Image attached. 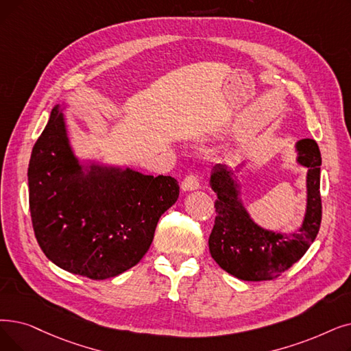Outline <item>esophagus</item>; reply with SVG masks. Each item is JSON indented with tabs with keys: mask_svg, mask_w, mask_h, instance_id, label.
<instances>
[{
	"mask_svg": "<svg viewBox=\"0 0 351 351\" xmlns=\"http://www.w3.org/2000/svg\"><path fill=\"white\" fill-rule=\"evenodd\" d=\"M180 188H182V191H185V192L199 189V179H197L196 175H188L184 180H182Z\"/></svg>",
	"mask_w": 351,
	"mask_h": 351,
	"instance_id": "obj_1",
	"label": "esophagus"
}]
</instances>
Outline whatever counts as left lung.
I'll list each match as a JSON object with an SVG mask.
<instances>
[{"label":"left lung","instance_id":"obj_1","mask_svg":"<svg viewBox=\"0 0 351 351\" xmlns=\"http://www.w3.org/2000/svg\"><path fill=\"white\" fill-rule=\"evenodd\" d=\"M295 149L297 162L308 169L307 210L298 234H280L256 225L242 205L239 184L231 167L219 163L212 169L209 184L218 199L209 251L222 269L239 280L267 281L280 277L307 252L318 234L322 223V154L313 139L298 141Z\"/></svg>","mask_w":351,"mask_h":351}]
</instances>
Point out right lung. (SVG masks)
Returning <instances> with one entry per match:
<instances>
[{"label": "right lung", "mask_w": 351, "mask_h": 351, "mask_svg": "<svg viewBox=\"0 0 351 351\" xmlns=\"http://www.w3.org/2000/svg\"><path fill=\"white\" fill-rule=\"evenodd\" d=\"M29 212L37 242L57 267L90 280L119 276L147 252L178 180L75 158L56 104L28 165Z\"/></svg>", "instance_id": "1"}]
</instances>
